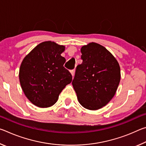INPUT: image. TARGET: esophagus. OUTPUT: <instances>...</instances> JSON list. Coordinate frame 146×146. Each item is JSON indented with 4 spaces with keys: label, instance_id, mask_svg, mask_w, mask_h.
Here are the masks:
<instances>
[{
    "label": "esophagus",
    "instance_id": "34e87169",
    "mask_svg": "<svg viewBox=\"0 0 146 146\" xmlns=\"http://www.w3.org/2000/svg\"><path fill=\"white\" fill-rule=\"evenodd\" d=\"M75 70H73L71 71V75H72L73 77L74 76H75Z\"/></svg>",
    "mask_w": 146,
    "mask_h": 146
}]
</instances>
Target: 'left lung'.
<instances>
[{"mask_svg": "<svg viewBox=\"0 0 146 146\" xmlns=\"http://www.w3.org/2000/svg\"><path fill=\"white\" fill-rule=\"evenodd\" d=\"M82 63L78 65L72 82L79 103L90 110L107 105L120 80L119 64L105 47L95 42L80 49Z\"/></svg>", "mask_w": 146, "mask_h": 146, "instance_id": "1", "label": "left lung"}]
</instances>
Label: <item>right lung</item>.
Masks as SVG:
<instances>
[{"mask_svg":"<svg viewBox=\"0 0 146 146\" xmlns=\"http://www.w3.org/2000/svg\"><path fill=\"white\" fill-rule=\"evenodd\" d=\"M65 46L55 42H43L32 49L22 62L19 80L26 97L35 106L49 108L72 81V76L64 67L61 56Z\"/></svg>","mask_w":146,"mask_h":146,"instance_id":"1","label":"right lung"}]
</instances>
